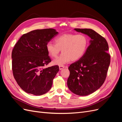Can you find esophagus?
<instances>
[{"instance_id": "esophagus-1", "label": "esophagus", "mask_w": 122, "mask_h": 122, "mask_svg": "<svg viewBox=\"0 0 122 122\" xmlns=\"http://www.w3.org/2000/svg\"><path fill=\"white\" fill-rule=\"evenodd\" d=\"M65 68V66H59V69H60V70H62V69H64Z\"/></svg>"}]
</instances>
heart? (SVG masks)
<instances>
[{
    "mask_svg": "<svg viewBox=\"0 0 122 122\" xmlns=\"http://www.w3.org/2000/svg\"><path fill=\"white\" fill-rule=\"evenodd\" d=\"M55 42H48L46 47L52 58H56L61 50L60 56L53 61L54 65L58 66L79 60L86 53L88 46V38L83 34H63L55 38Z\"/></svg>",
    "mask_w": 122,
    "mask_h": 122,
    "instance_id": "1",
    "label": "heart"
}]
</instances>
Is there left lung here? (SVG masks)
Returning a JSON list of instances; mask_svg holds the SVG:
<instances>
[{
  "instance_id": "obj_1",
  "label": "left lung",
  "mask_w": 122,
  "mask_h": 122,
  "mask_svg": "<svg viewBox=\"0 0 122 122\" xmlns=\"http://www.w3.org/2000/svg\"><path fill=\"white\" fill-rule=\"evenodd\" d=\"M91 39L86 53L69 66L67 86L72 93L86 96L100 87L106 79L110 65L108 45L105 38L92 29L75 28Z\"/></svg>"
}]
</instances>
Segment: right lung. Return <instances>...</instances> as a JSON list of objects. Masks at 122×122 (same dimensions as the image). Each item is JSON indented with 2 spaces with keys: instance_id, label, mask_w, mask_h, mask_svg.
<instances>
[{
  "instance_id": "obj_1",
  "label": "right lung",
  "mask_w": 122,
  "mask_h": 122,
  "mask_svg": "<svg viewBox=\"0 0 122 122\" xmlns=\"http://www.w3.org/2000/svg\"><path fill=\"white\" fill-rule=\"evenodd\" d=\"M58 34L53 28L36 29L24 34L15 45L12 53L13 75L26 93L40 96L52 87L59 67L44 68L51 61L46 46Z\"/></svg>"
}]
</instances>
